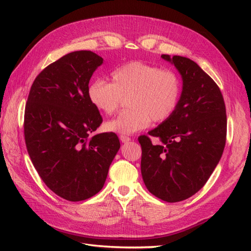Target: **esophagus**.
Here are the masks:
<instances>
[{
    "mask_svg": "<svg viewBox=\"0 0 251 251\" xmlns=\"http://www.w3.org/2000/svg\"><path fill=\"white\" fill-rule=\"evenodd\" d=\"M120 140L122 141V142H128V141H130V138L129 137H127V136H124V135H121L120 136Z\"/></svg>",
    "mask_w": 251,
    "mask_h": 251,
    "instance_id": "obj_1",
    "label": "esophagus"
}]
</instances>
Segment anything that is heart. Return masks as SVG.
Instances as JSON below:
<instances>
[{"instance_id":"heart-1","label":"heart","mask_w":251,"mask_h":251,"mask_svg":"<svg viewBox=\"0 0 251 251\" xmlns=\"http://www.w3.org/2000/svg\"><path fill=\"white\" fill-rule=\"evenodd\" d=\"M112 83L95 81L88 87V99L96 109L112 115L124 99L130 109L108 121L104 128L120 135H134L151 122L167 121L177 110L181 83L172 70L142 61H132L112 72Z\"/></svg>"}]
</instances>
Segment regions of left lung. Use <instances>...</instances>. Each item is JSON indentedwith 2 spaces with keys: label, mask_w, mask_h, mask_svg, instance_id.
<instances>
[{
  "label": "left lung",
  "mask_w": 251,
  "mask_h": 251,
  "mask_svg": "<svg viewBox=\"0 0 251 251\" xmlns=\"http://www.w3.org/2000/svg\"><path fill=\"white\" fill-rule=\"evenodd\" d=\"M182 77L177 110L167 121L138 138L141 175L147 189L168 202L199 192L219 163L226 139V104L218 85L189 58L161 56ZM157 137L152 144L150 137Z\"/></svg>",
  "instance_id": "obj_1"
}]
</instances>
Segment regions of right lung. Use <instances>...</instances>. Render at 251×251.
Listing matches in <instances>:
<instances>
[{
	"label": "right lung",
	"instance_id": "1",
	"mask_svg": "<svg viewBox=\"0 0 251 251\" xmlns=\"http://www.w3.org/2000/svg\"><path fill=\"white\" fill-rule=\"evenodd\" d=\"M103 59L78 50L46 67L32 84L25 111V140L44 183L70 201L103 188L120 140L114 132L90 135L102 117L88 99V84Z\"/></svg>",
	"mask_w": 251,
	"mask_h": 251
}]
</instances>
